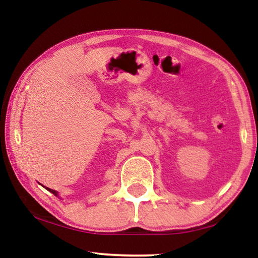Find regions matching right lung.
Returning <instances> with one entry per match:
<instances>
[{"instance_id":"obj_1","label":"right lung","mask_w":258,"mask_h":258,"mask_svg":"<svg viewBox=\"0 0 258 258\" xmlns=\"http://www.w3.org/2000/svg\"><path fill=\"white\" fill-rule=\"evenodd\" d=\"M46 190H49L51 194H53L54 196H58V194H56V191H54V190H52V189H50V187H46Z\"/></svg>"}]
</instances>
